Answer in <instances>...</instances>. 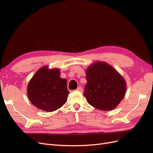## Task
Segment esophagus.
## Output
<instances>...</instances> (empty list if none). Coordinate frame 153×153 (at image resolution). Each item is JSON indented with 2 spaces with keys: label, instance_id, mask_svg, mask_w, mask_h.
<instances>
[{
  "label": "esophagus",
  "instance_id": "obj_1",
  "mask_svg": "<svg viewBox=\"0 0 153 153\" xmlns=\"http://www.w3.org/2000/svg\"><path fill=\"white\" fill-rule=\"evenodd\" d=\"M76 90L77 91H80V92H83V89H82V87H80V86H79L78 87L77 89H76Z\"/></svg>",
  "mask_w": 153,
  "mask_h": 153
}]
</instances>
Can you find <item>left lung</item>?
Wrapping results in <instances>:
<instances>
[{
  "label": "left lung",
  "instance_id": "left-lung-1",
  "mask_svg": "<svg viewBox=\"0 0 153 153\" xmlns=\"http://www.w3.org/2000/svg\"><path fill=\"white\" fill-rule=\"evenodd\" d=\"M84 96L96 108L109 111L123 99L126 84L119 73L108 64L97 62L88 68Z\"/></svg>",
  "mask_w": 153,
  "mask_h": 153
}]
</instances>
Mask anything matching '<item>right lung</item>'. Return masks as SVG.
Instances as JSON below:
<instances>
[{
    "instance_id": "obj_1",
    "label": "right lung",
    "mask_w": 153,
    "mask_h": 153,
    "mask_svg": "<svg viewBox=\"0 0 153 153\" xmlns=\"http://www.w3.org/2000/svg\"><path fill=\"white\" fill-rule=\"evenodd\" d=\"M69 92L67 81L60 77L58 69L43 67L36 72L27 87L30 102L46 112H53L66 102Z\"/></svg>"
}]
</instances>
